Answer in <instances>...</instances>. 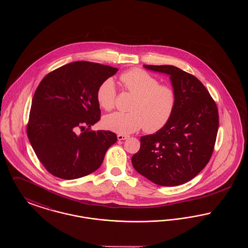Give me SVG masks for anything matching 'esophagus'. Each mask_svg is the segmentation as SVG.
Masks as SVG:
<instances>
[{
	"mask_svg": "<svg viewBox=\"0 0 248 248\" xmlns=\"http://www.w3.org/2000/svg\"><path fill=\"white\" fill-rule=\"evenodd\" d=\"M117 139H118V140H127V139H128V136L119 134L118 136H117Z\"/></svg>",
	"mask_w": 248,
	"mask_h": 248,
	"instance_id": "34e87169",
	"label": "esophagus"
}]
</instances>
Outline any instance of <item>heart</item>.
Returning <instances> with one entry per match:
<instances>
[{"label": "heart", "mask_w": 248, "mask_h": 248, "mask_svg": "<svg viewBox=\"0 0 248 248\" xmlns=\"http://www.w3.org/2000/svg\"><path fill=\"white\" fill-rule=\"evenodd\" d=\"M124 89L135 95L129 112H114L103 119L107 129L128 135L144 126L148 133L163 128L171 118L176 107V93L166 84H161L152 74L141 69H132L120 77ZM116 88L111 79H107L96 91L99 106L106 110L115 107Z\"/></svg>", "instance_id": "1"}]
</instances>
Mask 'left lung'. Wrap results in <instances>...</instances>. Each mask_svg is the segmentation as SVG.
<instances>
[{
	"instance_id": "left-lung-1",
	"label": "left lung",
	"mask_w": 248,
	"mask_h": 248,
	"mask_svg": "<svg viewBox=\"0 0 248 248\" xmlns=\"http://www.w3.org/2000/svg\"><path fill=\"white\" fill-rule=\"evenodd\" d=\"M144 67L170 75L177 100L165 126L140 138L132 164L157 185H181L196 177L212 156L219 124L217 107L192 74L171 65Z\"/></svg>"
}]
</instances>
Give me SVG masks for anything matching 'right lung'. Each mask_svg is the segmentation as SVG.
<instances>
[{
  "instance_id": "right-lung-1",
  "label": "right lung",
  "mask_w": 248,
  "mask_h": 248,
  "mask_svg": "<svg viewBox=\"0 0 248 248\" xmlns=\"http://www.w3.org/2000/svg\"><path fill=\"white\" fill-rule=\"evenodd\" d=\"M117 71L76 61L49 72L38 85L27 134L39 161L53 176L75 179L93 173L117 141L113 132L90 130L101 114L97 88Z\"/></svg>"
}]
</instances>
